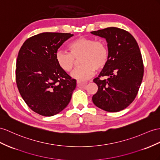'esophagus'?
Instances as JSON below:
<instances>
[{
    "mask_svg": "<svg viewBox=\"0 0 160 160\" xmlns=\"http://www.w3.org/2000/svg\"><path fill=\"white\" fill-rule=\"evenodd\" d=\"M87 82H81L80 80H77V85L78 87H82V86H86L87 85Z\"/></svg>",
    "mask_w": 160,
    "mask_h": 160,
    "instance_id": "obj_1",
    "label": "esophagus"
}]
</instances>
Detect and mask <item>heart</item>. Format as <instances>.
<instances>
[{
    "instance_id": "1",
    "label": "heart",
    "mask_w": 160,
    "mask_h": 160,
    "mask_svg": "<svg viewBox=\"0 0 160 160\" xmlns=\"http://www.w3.org/2000/svg\"><path fill=\"white\" fill-rule=\"evenodd\" d=\"M68 48L69 53L57 51L55 60L62 70L70 72L75 65V59L80 58L81 65L72 73V76L75 79L87 80L94 75L96 69L101 70L108 63L109 51L103 41L81 36L72 41Z\"/></svg>"
}]
</instances>
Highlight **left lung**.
<instances>
[{
  "instance_id": "obj_1",
  "label": "left lung",
  "mask_w": 160,
  "mask_h": 160,
  "mask_svg": "<svg viewBox=\"0 0 160 160\" xmlns=\"http://www.w3.org/2000/svg\"><path fill=\"white\" fill-rule=\"evenodd\" d=\"M108 42V63L93 82L98 91L92 96L97 107L109 112L125 109L136 97L142 82L144 67L138 45L128 32L115 27L91 32ZM101 77H107L101 80Z\"/></svg>"
}]
</instances>
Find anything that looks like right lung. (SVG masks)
I'll return each mask as SVG.
<instances>
[{
    "mask_svg": "<svg viewBox=\"0 0 160 160\" xmlns=\"http://www.w3.org/2000/svg\"><path fill=\"white\" fill-rule=\"evenodd\" d=\"M73 34L44 32L27 39L16 62L19 92L32 111L52 116L63 110L71 100L76 80L57 65L55 55Z\"/></svg>",
    "mask_w": 160,
    "mask_h": 160,
    "instance_id": "right-lung-1",
    "label": "right lung"
}]
</instances>
